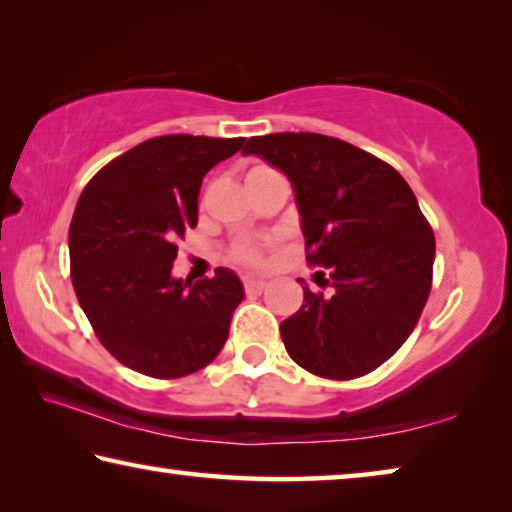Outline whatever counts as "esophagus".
Returning a JSON list of instances; mask_svg holds the SVG:
<instances>
[{"mask_svg": "<svg viewBox=\"0 0 512 512\" xmlns=\"http://www.w3.org/2000/svg\"><path fill=\"white\" fill-rule=\"evenodd\" d=\"M244 287H246L248 296H259V293L266 289V282L264 280H257V277H246Z\"/></svg>", "mask_w": 512, "mask_h": 512, "instance_id": "34e87169", "label": "esophagus"}]
</instances>
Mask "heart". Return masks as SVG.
Returning <instances> with one entry per match:
<instances>
[{"label": "heart", "instance_id": "heart-1", "mask_svg": "<svg viewBox=\"0 0 512 512\" xmlns=\"http://www.w3.org/2000/svg\"><path fill=\"white\" fill-rule=\"evenodd\" d=\"M232 257L246 266H257V264H262L264 250H262V246H255V244H241L232 250Z\"/></svg>", "mask_w": 512, "mask_h": 512}]
</instances>
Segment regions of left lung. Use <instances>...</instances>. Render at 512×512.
<instances>
[{
  "label": "left lung",
  "mask_w": 512,
  "mask_h": 512,
  "mask_svg": "<svg viewBox=\"0 0 512 512\" xmlns=\"http://www.w3.org/2000/svg\"><path fill=\"white\" fill-rule=\"evenodd\" d=\"M244 153L289 178L314 280L332 287H302L305 305L280 325L289 357L318 377L368 375L409 339L431 291L436 239L418 198L391 164L336 137L273 133Z\"/></svg>",
  "instance_id": "left-lung-1"
}]
</instances>
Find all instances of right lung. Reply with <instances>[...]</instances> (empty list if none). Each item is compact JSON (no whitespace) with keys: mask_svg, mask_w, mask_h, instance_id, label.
Wrapping results in <instances>:
<instances>
[{"mask_svg":"<svg viewBox=\"0 0 512 512\" xmlns=\"http://www.w3.org/2000/svg\"><path fill=\"white\" fill-rule=\"evenodd\" d=\"M246 137L162 135L108 162L69 225L72 284L112 357L155 379L192 375L216 359L244 284L230 268L212 280L171 275L178 237L198 223V192L214 164Z\"/></svg>","mask_w":512,"mask_h":512,"instance_id":"obj_1","label":"right lung"}]
</instances>
